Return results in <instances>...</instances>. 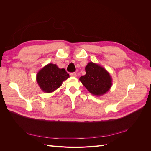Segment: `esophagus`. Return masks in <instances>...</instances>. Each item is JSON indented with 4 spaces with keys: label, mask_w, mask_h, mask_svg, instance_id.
Listing matches in <instances>:
<instances>
[{
    "label": "esophagus",
    "mask_w": 151,
    "mask_h": 151,
    "mask_svg": "<svg viewBox=\"0 0 151 151\" xmlns=\"http://www.w3.org/2000/svg\"><path fill=\"white\" fill-rule=\"evenodd\" d=\"M70 75H71V76L76 77V73H75V72H73V73H70Z\"/></svg>",
    "instance_id": "1"
}]
</instances>
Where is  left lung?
Wrapping results in <instances>:
<instances>
[{
	"label": "left lung",
	"mask_w": 151,
	"mask_h": 151,
	"mask_svg": "<svg viewBox=\"0 0 151 151\" xmlns=\"http://www.w3.org/2000/svg\"><path fill=\"white\" fill-rule=\"evenodd\" d=\"M85 72L84 76L80 77L79 81L91 94L101 96L111 89L112 79L103 67L90 62L85 67Z\"/></svg>",
	"instance_id": "8db88e82"
}]
</instances>
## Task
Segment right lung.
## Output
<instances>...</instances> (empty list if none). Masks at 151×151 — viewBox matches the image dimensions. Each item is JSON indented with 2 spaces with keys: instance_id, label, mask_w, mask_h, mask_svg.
I'll return each mask as SVG.
<instances>
[{
  "instance_id": "obj_1",
  "label": "right lung",
  "mask_w": 151,
  "mask_h": 151,
  "mask_svg": "<svg viewBox=\"0 0 151 151\" xmlns=\"http://www.w3.org/2000/svg\"><path fill=\"white\" fill-rule=\"evenodd\" d=\"M68 78L69 75L65 69H60L56 64L49 63L37 72L36 81L42 91L50 93L58 89Z\"/></svg>"
}]
</instances>
